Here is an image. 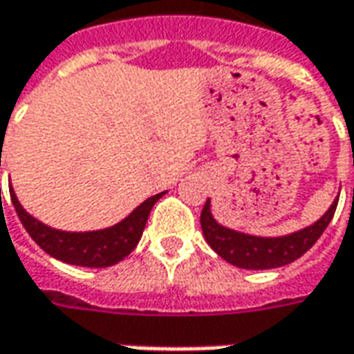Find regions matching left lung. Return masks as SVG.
Instances as JSON below:
<instances>
[{
    "mask_svg": "<svg viewBox=\"0 0 354 354\" xmlns=\"http://www.w3.org/2000/svg\"><path fill=\"white\" fill-rule=\"evenodd\" d=\"M337 201L339 196L331 202L320 219L306 227L281 237H258L221 225L212 214V202L208 198L201 214L202 233L212 250L229 264L243 270H274L301 258L320 239L335 214Z\"/></svg>",
    "mask_w": 354,
    "mask_h": 354,
    "instance_id": "left-lung-1",
    "label": "left lung"
}]
</instances>
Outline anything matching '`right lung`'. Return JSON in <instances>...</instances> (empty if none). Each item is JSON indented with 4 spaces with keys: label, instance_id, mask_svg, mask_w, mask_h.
Instances as JSON below:
<instances>
[{
    "label": "right lung",
    "instance_id": "add662e5",
    "mask_svg": "<svg viewBox=\"0 0 354 354\" xmlns=\"http://www.w3.org/2000/svg\"><path fill=\"white\" fill-rule=\"evenodd\" d=\"M9 192H11L15 212L21 219L23 227L34 239V243L44 252H48L61 262L82 266V268H107L131 254L142 237L150 209L165 194L160 192L146 198L125 219H121L111 227L96 229V231H63V229L50 227L40 219L30 216L19 202L11 185H9Z\"/></svg>",
    "mask_w": 354,
    "mask_h": 354
}]
</instances>
